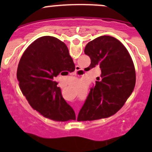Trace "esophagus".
Segmentation results:
<instances>
[{
  "label": "esophagus",
  "mask_w": 152,
  "mask_h": 152,
  "mask_svg": "<svg viewBox=\"0 0 152 152\" xmlns=\"http://www.w3.org/2000/svg\"><path fill=\"white\" fill-rule=\"evenodd\" d=\"M81 71H82V68H81V67L79 66H78V65H76V70H75V72L73 73V75H79V73H80Z\"/></svg>",
  "instance_id": "1"
}]
</instances>
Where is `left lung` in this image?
Instances as JSON below:
<instances>
[{"label":"left lung","mask_w":152,"mask_h":152,"mask_svg":"<svg viewBox=\"0 0 152 152\" xmlns=\"http://www.w3.org/2000/svg\"><path fill=\"white\" fill-rule=\"evenodd\" d=\"M85 53L91 60L89 68L99 66L102 73L99 82L90 88L78 115V121L107 118L117 113L132 93L136 80L132 59L116 38H96L87 44Z\"/></svg>","instance_id":"obj_1"}]
</instances>
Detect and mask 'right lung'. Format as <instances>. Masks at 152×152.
Masks as SVG:
<instances>
[{"instance_id": "1", "label": "right lung", "mask_w": 152, "mask_h": 152, "mask_svg": "<svg viewBox=\"0 0 152 152\" xmlns=\"http://www.w3.org/2000/svg\"><path fill=\"white\" fill-rule=\"evenodd\" d=\"M74 67L66 45L57 38L44 36L32 42L20 58L17 71L20 88L32 108L53 121L76 120L74 110L53 81Z\"/></svg>"}]
</instances>
